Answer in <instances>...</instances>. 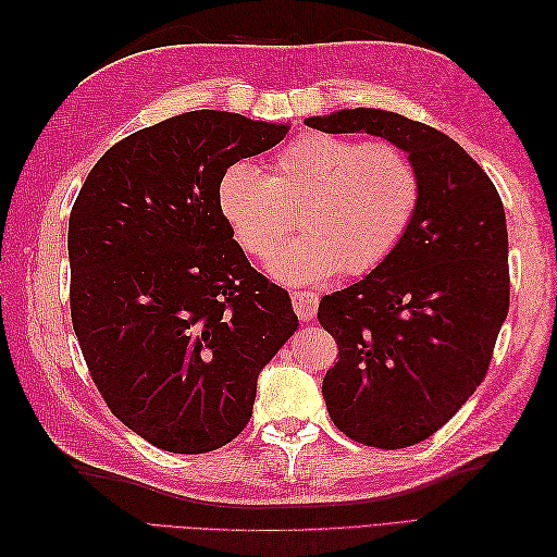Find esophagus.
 I'll list each match as a JSON object with an SVG mask.
<instances>
[{
  "instance_id": "esophagus-1",
  "label": "esophagus",
  "mask_w": 557,
  "mask_h": 557,
  "mask_svg": "<svg viewBox=\"0 0 557 557\" xmlns=\"http://www.w3.org/2000/svg\"><path fill=\"white\" fill-rule=\"evenodd\" d=\"M290 301H293V311L297 313L299 320L309 323V320L315 318V313H318V295L315 293L295 290V293H290Z\"/></svg>"
}]
</instances>
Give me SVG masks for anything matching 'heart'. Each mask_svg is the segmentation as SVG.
<instances>
[{"instance_id":"heart-1","label":"heart","mask_w":557,"mask_h":557,"mask_svg":"<svg viewBox=\"0 0 557 557\" xmlns=\"http://www.w3.org/2000/svg\"><path fill=\"white\" fill-rule=\"evenodd\" d=\"M423 178L407 150L305 132L269 160V174L234 162L218 181V211L250 258L267 260L299 223L309 234L281 248L269 274L295 285L364 276L407 237Z\"/></svg>"}]
</instances>
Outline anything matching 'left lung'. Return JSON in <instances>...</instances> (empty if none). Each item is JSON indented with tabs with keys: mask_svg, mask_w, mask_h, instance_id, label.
Masks as SVG:
<instances>
[{
	"mask_svg": "<svg viewBox=\"0 0 557 557\" xmlns=\"http://www.w3.org/2000/svg\"><path fill=\"white\" fill-rule=\"evenodd\" d=\"M305 123L393 141L423 178L399 248L318 307L339 348L323 381L334 425L364 446L407 448L444 428L491 367L511 283L502 199L460 144L399 113L346 109Z\"/></svg>",
	"mask_w": 557,
	"mask_h": 557,
	"instance_id": "left-lung-1",
	"label": "left lung"
}]
</instances>
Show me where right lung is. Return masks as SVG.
Wrapping results in <instances>:
<instances>
[{"instance_id":"right-lung-1","label":"right lung","mask_w":557,"mask_h":557,"mask_svg":"<svg viewBox=\"0 0 557 557\" xmlns=\"http://www.w3.org/2000/svg\"><path fill=\"white\" fill-rule=\"evenodd\" d=\"M288 125L190 111L97 160L70 215V307L107 407L148 444L209 453L252 416L260 369L297 330L218 211L230 164Z\"/></svg>"}]
</instances>
